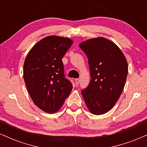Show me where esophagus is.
Wrapping results in <instances>:
<instances>
[{
	"label": "esophagus",
	"instance_id": "34e87169",
	"mask_svg": "<svg viewBox=\"0 0 147 147\" xmlns=\"http://www.w3.org/2000/svg\"><path fill=\"white\" fill-rule=\"evenodd\" d=\"M75 84H76V85H78V84H79V82H80V79H79V78H77V79H75Z\"/></svg>",
	"mask_w": 147,
	"mask_h": 147
}]
</instances>
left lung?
<instances>
[{
	"mask_svg": "<svg viewBox=\"0 0 147 147\" xmlns=\"http://www.w3.org/2000/svg\"><path fill=\"white\" fill-rule=\"evenodd\" d=\"M86 55L91 80L82 90L88 109L95 115L106 113L120 97L128 74V63L120 49L102 38H91L80 43Z\"/></svg>",
	"mask_w": 147,
	"mask_h": 147,
	"instance_id": "8db88e82",
	"label": "left lung"
}]
</instances>
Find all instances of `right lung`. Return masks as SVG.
<instances>
[{
  "instance_id": "obj_1",
  "label": "right lung",
  "mask_w": 147,
  "mask_h": 147,
  "mask_svg": "<svg viewBox=\"0 0 147 147\" xmlns=\"http://www.w3.org/2000/svg\"><path fill=\"white\" fill-rule=\"evenodd\" d=\"M72 44L68 38L50 36L28 52L23 78L30 97L42 111L57 112L70 95L72 84L65 77L62 58Z\"/></svg>"
}]
</instances>
